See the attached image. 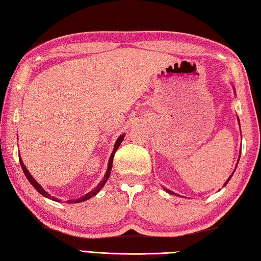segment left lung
<instances>
[{
  "label": "left lung",
  "mask_w": 261,
  "mask_h": 261,
  "mask_svg": "<svg viewBox=\"0 0 261 261\" xmlns=\"http://www.w3.org/2000/svg\"><path fill=\"white\" fill-rule=\"evenodd\" d=\"M239 124H240V123H239ZM240 155H241V154H240ZM240 155H239V160H240ZM239 160H238V163H239ZM238 163H237V167H238ZM236 169H237V168H236ZM234 171H236V170H234ZM233 173H234V172H233ZM233 173H232V174L230 175V178H228V179L226 180V182L224 184V186H226V185H227V182H228V181H230V179L232 178V175H233ZM164 190H166V191H167V193H169V194H172V195H175L174 193H172V191H171V190H169V189H167V188H164Z\"/></svg>",
  "instance_id": "left-lung-1"
}]
</instances>
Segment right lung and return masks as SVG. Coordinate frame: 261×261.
<instances>
[{"instance_id": "right-lung-1", "label": "right lung", "mask_w": 261, "mask_h": 261, "mask_svg": "<svg viewBox=\"0 0 261 261\" xmlns=\"http://www.w3.org/2000/svg\"><path fill=\"white\" fill-rule=\"evenodd\" d=\"M124 136H125V134H124V135H120V136L118 137V140H117L116 144H115V146H114V151H113V153H111V155H110V158H109V162H108V169H107V171H106V174H105L103 179L101 180V181L98 184L97 187H95L94 189H92L91 191H90V193H88V194H86L84 196H82V197H80V198H77V199H73V200H67V203H68V204H72V203H75V204H76V203H81V201H84V200H88V199H90V198H92L93 196H95V195H97V194L99 193V191L101 190V188H102L103 186H105V184L107 182L108 178L110 177L111 169H113V160H114L115 153H116V151H117V150H118V147H119V145H120V143L123 142V140H124ZM19 161H20L21 168H22V170H23V173L25 174L27 179L29 180V182L34 186L35 189H36L37 191H38L39 194H41L42 196H45L46 198H49V199H53V200H55V201H61L60 199H58V198H55V197H53V196H50L48 193H47V191H45L44 189H42L41 186H40L38 182L36 181V180L33 178V175H31V174L29 173L28 170H27V168H25V166L23 164L22 160H21V158H19Z\"/></svg>"}]
</instances>
